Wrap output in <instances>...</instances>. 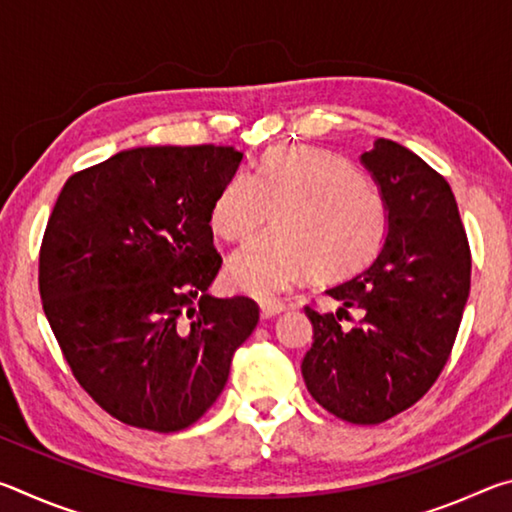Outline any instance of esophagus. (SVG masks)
<instances>
[{
	"label": "esophagus",
	"instance_id": "34e87169",
	"mask_svg": "<svg viewBox=\"0 0 512 512\" xmlns=\"http://www.w3.org/2000/svg\"><path fill=\"white\" fill-rule=\"evenodd\" d=\"M284 309H287V305H284V302H275V300L259 302V314H262V318H275V316H280Z\"/></svg>",
	"mask_w": 512,
	"mask_h": 512
}]
</instances>
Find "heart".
<instances>
[{
  "instance_id": "heart-1",
  "label": "heart",
  "mask_w": 512,
  "mask_h": 512,
  "mask_svg": "<svg viewBox=\"0 0 512 512\" xmlns=\"http://www.w3.org/2000/svg\"><path fill=\"white\" fill-rule=\"evenodd\" d=\"M277 230L239 248L228 262L232 287L275 298L311 273L339 280L377 253L386 214L377 189L339 155L273 149L255 173L237 171L214 198L210 225L225 241H244L271 221Z\"/></svg>"
}]
</instances>
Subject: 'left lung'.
Here are the masks:
<instances>
[{
  "label": "left lung",
  "mask_w": 512,
  "mask_h": 512,
  "mask_svg": "<svg viewBox=\"0 0 512 512\" xmlns=\"http://www.w3.org/2000/svg\"><path fill=\"white\" fill-rule=\"evenodd\" d=\"M361 162L386 207L384 246L359 275L327 289L341 302L336 314L305 307L314 343L302 377L336 418L379 424L443 372L470 296L472 255L452 187L420 155L379 137ZM350 308L362 311L359 321Z\"/></svg>",
  "instance_id": "1"
}]
</instances>
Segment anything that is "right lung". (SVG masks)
I'll return each instance as SVG.
<instances>
[{"mask_svg": "<svg viewBox=\"0 0 512 512\" xmlns=\"http://www.w3.org/2000/svg\"><path fill=\"white\" fill-rule=\"evenodd\" d=\"M244 153L140 146L67 178L40 246V298L94 402L140 429H187L210 409L259 320L207 293L221 268L210 212Z\"/></svg>", "mask_w": 512, "mask_h": 512, "instance_id": "add662e5", "label": "right lung"}]
</instances>
